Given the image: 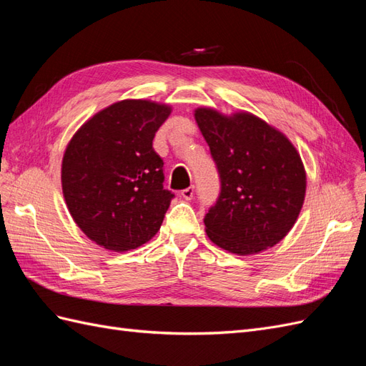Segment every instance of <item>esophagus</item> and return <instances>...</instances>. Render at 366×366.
<instances>
[{
    "instance_id": "1",
    "label": "esophagus",
    "mask_w": 366,
    "mask_h": 366,
    "mask_svg": "<svg viewBox=\"0 0 366 366\" xmlns=\"http://www.w3.org/2000/svg\"><path fill=\"white\" fill-rule=\"evenodd\" d=\"M182 197L184 198V200H192V197H194V186H189V187H186V189H183L182 191Z\"/></svg>"
}]
</instances>
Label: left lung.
<instances>
[{
	"label": "left lung",
	"instance_id": "obj_1",
	"mask_svg": "<svg viewBox=\"0 0 366 366\" xmlns=\"http://www.w3.org/2000/svg\"><path fill=\"white\" fill-rule=\"evenodd\" d=\"M221 179L219 198L204 217L209 239L247 257L278 244L301 212L307 172L282 131L249 112H194Z\"/></svg>",
	"mask_w": 366,
	"mask_h": 366
}]
</instances>
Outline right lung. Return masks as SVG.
<instances>
[{"instance_id": "1", "label": "right lung", "mask_w": 366, "mask_h": 366, "mask_svg": "<svg viewBox=\"0 0 366 366\" xmlns=\"http://www.w3.org/2000/svg\"><path fill=\"white\" fill-rule=\"evenodd\" d=\"M171 112L166 104L125 99L70 139L61 166L64 200L97 246L128 252L159 232L174 194L163 189V160L152 140Z\"/></svg>"}]
</instances>
